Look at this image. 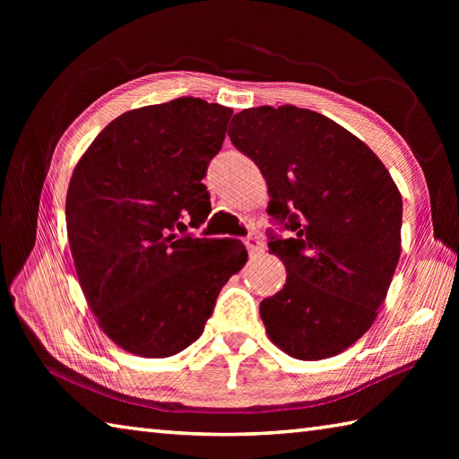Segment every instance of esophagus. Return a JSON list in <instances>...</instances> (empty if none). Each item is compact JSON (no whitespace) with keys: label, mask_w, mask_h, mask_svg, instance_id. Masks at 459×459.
<instances>
[{"label":"esophagus","mask_w":459,"mask_h":459,"mask_svg":"<svg viewBox=\"0 0 459 459\" xmlns=\"http://www.w3.org/2000/svg\"><path fill=\"white\" fill-rule=\"evenodd\" d=\"M245 245H247V251L248 253H257L263 248V243H261V237L257 235V232H248L247 238H245Z\"/></svg>","instance_id":"esophagus-1"}]
</instances>
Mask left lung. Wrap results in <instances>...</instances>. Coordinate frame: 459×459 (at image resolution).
I'll list each match as a JSON object with an SVG mask.
<instances>
[{
    "instance_id": "8db88e82",
    "label": "left lung",
    "mask_w": 459,
    "mask_h": 459,
    "mask_svg": "<svg viewBox=\"0 0 459 459\" xmlns=\"http://www.w3.org/2000/svg\"><path fill=\"white\" fill-rule=\"evenodd\" d=\"M229 137L265 176L269 251L283 261V290L259 306L271 342L299 360L352 346L383 306L401 255L403 200L375 152L309 108L253 107Z\"/></svg>"
}]
</instances>
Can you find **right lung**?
<instances>
[{"instance_id":"obj_1","label":"right lung","mask_w":459,"mask_h":459,"mask_svg":"<svg viewBox=\"0 0 459 459\" xmlns=\"http://www.w3.org/2000/svg\"><path fill=\"white\" fill-rule=\"evenodd\" d=\"M232 108L180 97L123 113L76 164L66 230L76 275L99 325L143 359L196 342L247 248L237 238L178 237L211 214L202 184Z\"/></svg>"}]
</instances>
